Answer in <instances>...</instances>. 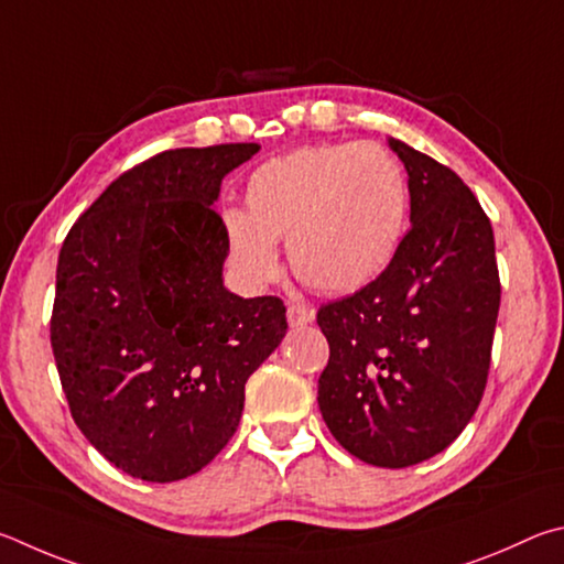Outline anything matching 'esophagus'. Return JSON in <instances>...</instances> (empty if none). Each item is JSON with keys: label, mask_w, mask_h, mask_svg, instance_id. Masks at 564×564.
Wrapping results in <instances>:
<instances>
[{"label": "esophagus", "mask_w": 564, "mask_h": 564, "mask_svg": "<svg viewBox=\"0 0 564 564\" xmlns=\"http://www.w3.org/2000/svg\"><path fill=\"white\" fill-rule=\"evenodd\" d=\"M288 322H290V327H307V324L314 322V310L302 307V304H290Z\"/></svg>", "instance_id": "obj_1"}]
</instances>
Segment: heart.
I'll use <instances>...</instances> for the list:
<instances>
[{
	"mask_svg": "<svg viewBox=\"0 0 564 564\" xmlns=\"http://www.w3.org/2000/svg\"><path fill=\"white\" fill-rule=\"evenodd\" d=\"M245 213H223L232 270L252 288L280 274L322 294L369 288L389 270L409 225V181L379 145L319 143L270 158L245 183Z\"/></svg>",
	"mask_w": 564,
	"mask_h": 564,
	"instance_id": "1",
	"label": "heart"
}]
</instances>
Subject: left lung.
I'll list each match as a JSON object with an SVG mask.
<instances>
[{"label":"left lung","instance_id":"obj_1","mask_svg":"<svg viewBox=\"0 0 564 564\" xmlns=\"http://www.w3.org/2000/svg\"><path fill=\"white\" fill-rule=\"evenodd\" d=\"M409 173L411 230L369 288L324 304L322 419L351 456L409 468L448 448L488 381L500 310L496 240L451 167L389 138Z\"/></svg>","mask_w":564,"mask_h":564}]
</instances>
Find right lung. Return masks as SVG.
<instances>
[{
  "mask_svg": "<svg viewBox=\"0 0 564 564\" xmlns=\"http://www.w3.org/2000/svg\"><path fill=\"white\" fill-rule=\"evenodd\" d=\"M257 143L177 148L106 187L56 267L52 349L76 426L116 468L173 482L237 431L245 383L288 334L276 297H237L215 203Z\"/></svg>",
  "mask_w": 564,
  "mask_h": 564,
  "instance_id": "right-lung-1",
  "label": "right lung"
}]
</instances>
